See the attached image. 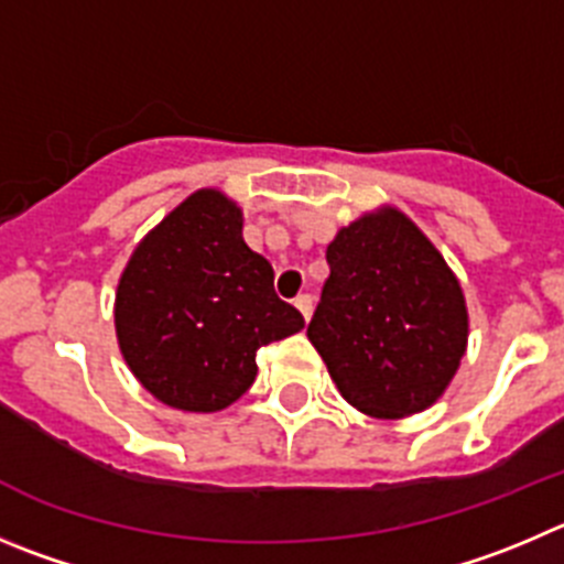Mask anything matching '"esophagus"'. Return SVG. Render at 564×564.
Here are the masks:
<instances>
[{
    "label": "esophagus",
    "instance_id": "obj_1",
    "mask_svg": "<svg viewBox=\"0 0 564 564\" xmlns=\"http://www.w3.org/2000/svg\"><path fill=\"white\" fill-rule=\"evenodd\" d=\"M294 306H297V312L303 314V319H312V312H314V297L312 294H297V297H294Z\"/></svg>",
    "mask_w": 564,
    "mask_h": 564
}]
</instances>
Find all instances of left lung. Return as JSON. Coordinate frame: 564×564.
Segmentation results:
<instances>
[{
  "label": "left lung",
  "instance_id": "1",
  "mask_svg": "<svg viewBox=\"0 0 564 564\" xmlns=\"http://www.w3.org/2000/svg\"><path fill=\"white\" fill-rule=\"evenodd\" d=\"M325 258L308 339L341 398L383 420L436 403L467 350L465 294L440 250L383 205L341 228Z\"/></svg>",
  "mask_w": 564,
  "mask_h": 564
}]
</instances>
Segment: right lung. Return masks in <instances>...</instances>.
I'll return each instance as SVG.
<instances>
[{"label":"right lung","instance_id":"1","mask_svg":"<svg viewBox=\"0 0 564 564\" xmlns=\"http://www.w3.org/2000/svg\"><path fill=\"white\" fill-rule=\"evenodd\" d=\"M241 225L234 199L199 188L139 241L119 278V350L141 387L181 412L239 401L256 381L258 347L306 325L275 294V272Z\"/></svg>","mask_w":564,"mask_h":564}]
</instances>
